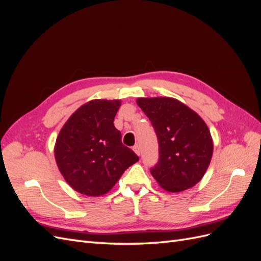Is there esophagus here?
<instances>
[{
    "instance_id": "esophagus-1",
    "label": "esophagus",
    "mask_w": 261,
    "mask_h": 261,
    "mask_svg": "<svg viewBox=\"0 0 261 261\" xmlns=\"http://www.w3.org/2000/svg\"><path fill=\"white\" fill-rule=\"evenodd\" d=\"M133 150L134 151H135V153L136 154H138V155H140V148H139V146L138 145H135L133 147Z\"/></svg>"
}]
</instances>
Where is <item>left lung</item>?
<instances>
[{
  "label": "left lung",
  "instance_id": "left-lung-1",
  "mask_svg": "<svg viewBox=\"0 0 261 261\" xmlns=\"http://www.w3.org/2000/svg\"><path fill=\"white\" fill-rule=\"evenodd\" d=\"M137 105L151 122L159 143V160L150 170L152 176L170 193L196 185L206 173L213 152L207 124L173 98H138Z\"/></svg>",
  "mask_w": 261,
  "mask_h": 261
}]
</instances>
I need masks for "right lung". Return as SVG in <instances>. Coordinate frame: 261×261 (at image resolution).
Segmentation results:
<instances>
[{"mask_svg":"<svg viewBox=\"0 0 261 261\" xmlns=\"http://www.w3.org/2000/svg\"><path fill=\"white\" fill-rule=\"evenodd\" d=\"M121 100H91L72 114L54 147L63 177L86 196L107 194L139 158L122 144L114 117Z\"/></svg>","mask_w":261,"mask_h":261,"instance_id":"add662e5","label":"right lung"}]
</instances>
